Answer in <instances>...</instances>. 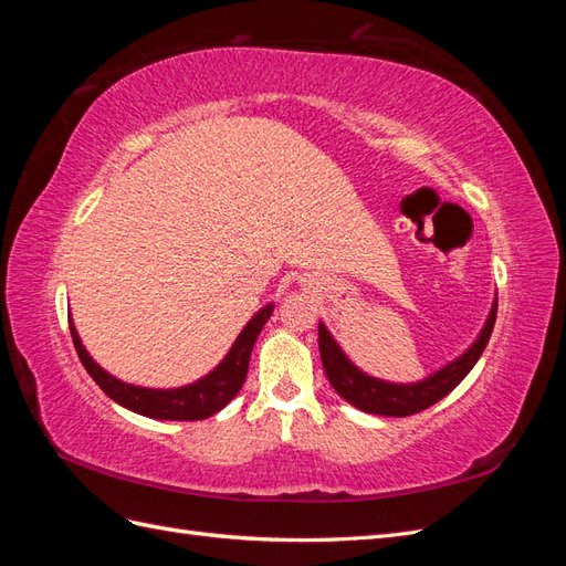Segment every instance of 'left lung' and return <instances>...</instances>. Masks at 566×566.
<instances>
[{
    "label": "left lung",
    "mask_w": 566,
    "mask_h": 566,
    "mask_svg": "<svg viewBox=\"0 0 566 566\" xmlns=\"http://www.w3.org/2000/svg\"><path fill=\"white\" fill-rule=\"evenodd\" d=\"M495 314H499V295L493 297L491 312L482 325V331L474 337L472 345L455 356L453 361L443 364L439 370L430 373L427 378L418 382H389L382 378H373L364 373L352 358L339 347V342L333 333L325 328V323H318V352L323 370L328 375L333 389L342 399L349 401L364 413L373 416H389V418H403L420 413V410L434 406L453 391L465 375L474 368V364L482 356L484 347L489 345V337L493 333Z\"/></svg>",
    "instance_id": "obj_1"
}]
</instances>
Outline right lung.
<instances>
[{"mask_svg":"<svg viewBox=\"0 0 566 566\" xmlns=\"http://www.w3.org/2000/svg\"><path fill=\"white\" fill-rule=\"evenodd\" d=\"M271 314H273V302L264 304L262 310L245 323V328L238 333L235 342L227 352V356L221 358L219 366H214L208 375H202L200 380L188 382L184 387H172V389L142 387V385H132L115 378V375L101 368L87 352V347L82 345L73 316H67V321H71L73 345L77 349L84 370L92 375L94 382L104 389L115 403L153 420H205L219 413V410L224 408L238 391H241L248 375L252 347L256 337H260L264 323L271 318Z\"/></svg>","mask_w":566,"mask_h":566,"instance_id":"obj_1","label":"right lung"}]
</instances>
